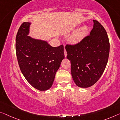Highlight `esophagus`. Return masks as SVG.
Returning a JSON list of instances; mask_svg holds the SVG:
<instances>
[{"mask_svg": "<svg viewBox=\"0 0 120 120\" xmlns=\"http://www.w3.org/2000/svg\"><path fill=\"white\" fill-rule=\"evenodd\" d=\"M64 53H65V56L66 58V56H67V52H66V51L65 49H64Z\"/></svg>", "mask_w": 120, "mask_h": 120, "instance_id": "1", "label": "esophagus"}]
</instances>
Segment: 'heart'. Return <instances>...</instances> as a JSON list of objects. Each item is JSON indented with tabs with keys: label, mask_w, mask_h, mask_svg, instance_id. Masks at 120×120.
<instances>
[{
	"label": "heart",
	"mask_w": 120,
	"mask_h": 120,
	"mask_svg": "<svg viewBox=\"0 0 120 120\" xmlns=\"http://www.w3.org/2000/svg\"><path fill=\"white\" fill-rule=\"evenodd\" d=\"M89 31L87 26H83L77 30L71 38V42L72 44H78L82 40Z\"/></svg>",
	"instance_id": "heart-1"
}]
</instances>
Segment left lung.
I'll use <instances>...</instances> for the list:
<instances>
[{"mask_svg": "<svg viewBox=\"0 0 120 120\" xmlns=\"http://www.w3.org/2000/svg\"><path fill=\"white\" fill-rule=\"evenodd\" d=\"M93 22L90 34L78 44L65 47L73 79L81 88L92 86L99 80L106 68L109 54L106 31L99 21Z\"/></svg>", "mask_w": 120, "mask_h": 120, "instance_id": "left-lung-1", "label": "left lung"}]
</instances>
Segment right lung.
<instances>
[{
	"mask_svg": "<svg viewBox=\"0 0 120 120\" xmlns=\"http://www.w3.org/2000/svg\"><path fill=\"white\" fill-rule=\"evenodd\" d=\"M31 23L23 22L18 31L15 51L20 69L26 80L40 91L49 89L65 58L64 46L52 47L46 41L28 36Z\"/></svg>",
	"mask_w": 120,
	"mask_h": 120,
	"instance_id": "add662e5",
	"label": "right lung"
}]
</instances>
